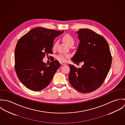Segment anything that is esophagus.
I'll return each mask as SVG.
<instances>
[{
	"label": "esophagus",
	"instance_id": "esophagus-1",
	"mask_svg": "<svg viewBox=\"0 0 125 125\" xmlns=\"http://www.w3.org/2000/svg\"><path fill=\"white\" fill-rule=\"evenodd\" d=\"M61 64L62 65H65L66 64V63H65V62H61Z\"/></svg>",
	"mask_w": 125,
	"mask_h": 125
}]
</instances>
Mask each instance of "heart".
<instances>
[{"mask_svg":"<svg viewBox=\"0 0 125 125\" xmlns=\"http://www.w3.org/2000/svg\"><path fill=\"white\" fill-rule=\"evenodd\" d=\"M63 40L64 41V42L69 46L70 44H73L74 43V40L72 36L71 35H70L69 34H66L65 35H64L63 37ZM57 45V43H55L54 44L53 46V49H55L56 48ZM70 57V55L69 54H60L59 55H58L57 56V59L60 61V62H65L67 61V59Z\"/></svg>","mask_w":125,"mask_h":125,"instance_id":"1","label":"heart"}]
</instances>
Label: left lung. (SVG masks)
I'll return each instance as SVG.
<instances>
[{"mask_svg":"<svg viewBox=\"0 0 125 125\" xmlns=\"http://www.w3.org/2000/svg\"><path fill=\"white\" fill-rule=\"evenodd\" d=\"M76 33L80 41L71 61L74 63L84 62V64L79 69L69 64V81L79 92L89 93L104 82L111 67L112 56L107 41L103 36L86 28Z\"/></svg>","mask_w":125,"mask_h":125,"instance_id":"left-lung-1","label":"left lung"}]
</instances>
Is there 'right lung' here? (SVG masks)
Here are the masks:
<instances>
[{
	"instance_id": "right-lung-1",
	"label": "right lung",
	"mask_w": 125,
	"mask_h": 125,
	"mask_svg": "<svg viewBox=\"0 0 125 125\" xmlns=\"http://www.w3.org/2000/svg\"><path fill=\"white\" fill-rule=\"evenodd\" d=\"M63 32L36 27L18 40L14 54L15 69L19 79L27 89L40 91L51 83L60 63L55 60L47 65L43 59L46 55L53 53L54 39Z\"/></svg>"
}]
</instances>
